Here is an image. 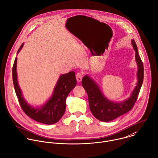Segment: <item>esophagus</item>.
<instances>
[{
  "mask_svg": "<svg viewBox=\"0 0 158 158\" xmlns=\"http://www.w3.org/2000/svg\"><path fill=\"white\" fill-rule=\"evenodd\" d=\"M83 77V73L82 72H79L76 74V78L77 81L80 82L82 80V78Z\"/></svg>",
  "mask_w": 158,
  "mask_h": 158,
  "instance_id": "obj_1",
  "label": "esophagus"
}]
</instances>
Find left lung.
Instances as JSON below:
<instances>
[{
  "mask_svg": "<svg viewBox=\"0 0 158 158\" xmlns=\"http://www.w3.org/2000/svg\"><path fill=\"white\" fill-rule=\"evenodd\" d=\"M131 43L135 51V59L138 65V82L131 96L125 101L114 102L106 98L98 86L89 77L85 75L82 79V86L88 96L89 106L93 115L102 122H109L128 112L134 106L138 98L144 77V68L142 60L139 56L137 46L133 40Z\"/></svg>",
  "mask_w": 158,
  "mask_h": 158,
  "instance_id": "left-lung-1",
  "label": "left lung"
}]
</instances>
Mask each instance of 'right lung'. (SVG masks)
Masks as SVG:
<instances>
[{
  "mask_svg": "<svg viewBox=\"0 0 158 158\" xmlns=\"http://www.w3.org/2000/svg\"><path fill=\"white\" fill-rule=\"evenodd\" d=\"M23 46V44L21 45L17 53L19 52ZM17 58H15L12 69L13 83L19 102L23 112L32 119L43 123L51 125L57 122L65 113L67 96L77 85L75 72L72 71L62 75L51 98L42 107L35 108L28 104L22 96L17 81Z\"/></svg>",
  "mask_w": 158,
  "mask_h": 158,
  "instance_id": "add662e5",
  "label": "right lung"
}]
</instances>
